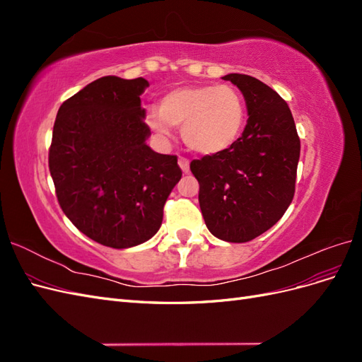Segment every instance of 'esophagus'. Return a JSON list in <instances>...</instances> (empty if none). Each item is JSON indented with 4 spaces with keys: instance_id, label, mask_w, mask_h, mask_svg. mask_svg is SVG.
Instances as JSON below:
<instances>
[{
    "instance_id": "34e87169",
    "label": "esophagus",
    "mask_w": 362,
    "mask_h": 362,
    "mask_svg": "<svg viewBox=\"0 0 362 362\" xmlns=\"http://www.w3.org/2000/svg\"><path fill=\"white\" fill-rule=\"evenodd\" d=\"M178 166L181 168L182 173H189V172H190V161H189L187 158L180 157V158H178Z\"/></svg>"
}]
</instances>
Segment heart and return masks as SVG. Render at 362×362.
Returning <instances> with one entry per match:
<instances>
[{"label": "heart", "mask_w": 362, "mask_h": 362, "mask_svg": "<svg viewBox=\"0 0 362 362\" xmlns=\"http://www.w3.org/2000/svg\"><path fill=\"white\" fill-rule=\"evenodd\" d=\"M146 124L161 137L181 127L184 144L192 151L217 156L242 136L246 105L242 93L229 84L181 86L161 98L160 108H148Z\"/></svg>", "instance_id": "heart-1"}]
</instances>
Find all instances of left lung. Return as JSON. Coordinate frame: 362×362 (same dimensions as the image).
Masks as SVG:
<instances>
[{
  "instance_id": "1",
  "label": "left lung",
  "mask_w": 362,
  "mask_h": 362,
  "mask_svg": "<svg viewBox=\"0 0 362 362\" xmlns=\"http://www.w3.org/2000/svg\"><path fill=\"white\" fill-rule=\"evenodd\" d=\"M243 93L247 122L228 151L190 163L199 206L214 237L245 243L275 225L294 196L300 140L287 103L250 75L228 74Z\"/></svg>"
}]
</instances>
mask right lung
<instances>
[{
    "mask_svg": "<svg viewBox=\"0 0 362 362\" xmlns=\"http://www.w3.org/2000/svg\"><path fill=\"white\" fill-rule=\"evenodd\" d=\"M145 78L107 75L64 101L54 122L49 172L63 213L113 249L145 243L181 180L175 156L152 151L140 95Z\"/></svg>",
    "mask_w": 362,
    "mask_h": 362,
    "instance_id": "1",
    "label": "right lung"
}]
</instances>
